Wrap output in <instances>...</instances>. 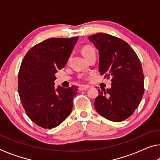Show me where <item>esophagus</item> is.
<instances>
[{"instance_id":"esophagus-1","label":"esophagus","mask_w":160,"mask_h":160,"mask_svg":"<svg viewBox=\"0 0 160 160\" xmlns=\"http://www.w3.org/2000/svg\"><path fill=\"white\" fill-rule=\"evenodd\" d=\"M89 86H84V85H82V86L80 87V90L81 91H83V90H86L89 88Z\"/></svg>"}]
</instances>
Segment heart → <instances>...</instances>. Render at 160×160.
<instances>
[{
    "label": "heart",
    "mask_w": 160,
    "mask_h": 160,
    "mask_svg": "<svg viewBox=\"0 0 160 160\" xmlns=\"http://www.w3.org/2000/svg\"><path fill=\"white\" fill-rule=\"evenodd\" d=\"M95 51V49H94L93 47H92L91 46H85V47L83 48L82 49V52H83V54L84 55H87V54H88L90 53V52Z\"/></svg>",
    "instance_id": "heart-1"
}]
</instances>
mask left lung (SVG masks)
Segmentation results:
<instances>
[{
  "label": "left lung",
  "mask_w": 160,
  "mask_h": 160,
  "mask_svg": "<svg viewBox=\"0 0 160 160\" xmlns=\"http://www.w3.org/2000/svg\"><path fill=\"white\" fill-rule=\"evenodd\" d=\"M99 51V72L111 78L110 89L98 90L95 108L112 122L128 119L138 107L144 93L141 63L132 47L117 37L97 33L88 37Z\"/></svg>",
  "instance_id": "1"
}]
</instances>
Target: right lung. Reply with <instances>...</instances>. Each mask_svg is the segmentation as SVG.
Listing matches in <instances>:
<instances>
[{"label": "right lung", "instance_id": "right-lung-1", "mask_svg": "<svg viewBox=\"0 0 160 160\" xmlns=\"http://www.w3.org/2000/svg\"><path fill=\"white\" fill-rule=\"evenodd\" d=\"M78 37L51 38L25 54L18 75V92L28 117L45 129L60 125L71 113L77 86L54 89L55 73L66 65Z\"/></svg>", "mask_w": 160, "mask_h": 160}]
</instances>
